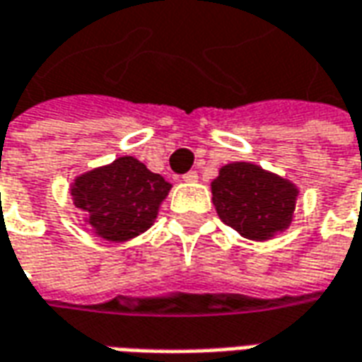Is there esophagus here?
I'll use <instances>...</instances> for the list:
<instances>
[{
  "label": "esophagus",
  "mask_w": 362,
  "mask_h": 362,
  "mask_svg": "<svg viewBox=\"0 0 362 362\" xmlns=\"http://www.w3.org/2000/svg\"><path fill=\"white\" fill-rule=\"evenodd\" d=\"M182 180H184V182H197V173H196V170H189V173H186L184 176H182Z\"/></svg>",
  "instance_id": "1"
}]
</instances>
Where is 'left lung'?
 Returning a JSON list of instances; mask_svg holds the SVG:
<instances>
[{
    "label": "left lung",
    "instance_id": "obj_1",
    "mask_svg": "<svg viewBox=\"0 0 362 362\" xmlns=\"http://www.w3.org/2000/svg\"><path fill=\"white\" fill-rule=\"evenodd\" d=\"M211 192L223 223L250 240H267L285 230L298 194L288 180L250 163L223 166Z\"/></svg>",
    "mask_w": 362,
    "mask_h": 362
}]
</instances>
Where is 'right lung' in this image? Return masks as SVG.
<instances>
[{
  "label": "right lung",
  "instance_id": "add662e5",
  "mask_svg": "<svg viewBox=\"0 0 362 362\" xmlns=\"http://www.w3.org/2000/svg\"><path fill=\"white\" fill-rule=\"evenodd\" d=\"M170 184L134 157L81 174L71 188L74 204L100 238L124 243L153 225Z\"/></svg>",
  "mask_w": 362,
  "mask_h": 362
}]
</instances>
